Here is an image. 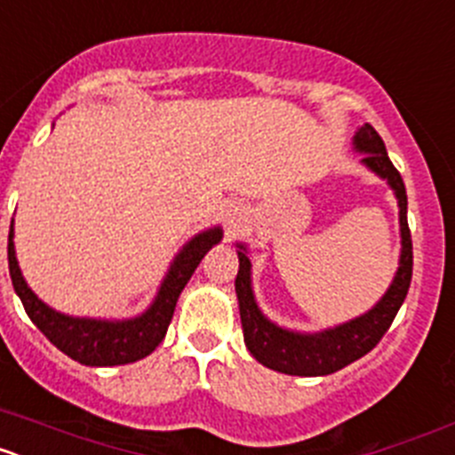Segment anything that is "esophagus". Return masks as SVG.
<instances>
[{
    "label": "esophagus",
    "mask_w": 455,
    "mask_h": 455,
    "mask_svg": "<svg viewBox=\"0 0 455 455\" xmlns=\"http://www.w3.org/2000/svg\"><path fill=\"white\" fill-rule=\"evenodd\" d=\"M230 223H235V219H232V220H230Z\"/></svg>",
    "instance_id": "esophagus-1"
}]
</instances>
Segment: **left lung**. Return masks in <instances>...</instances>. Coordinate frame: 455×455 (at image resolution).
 <instances>
[{
  "label": "left lung",
  "instance_id": "1",
  "mask_svg": "<svg viewBox=\"0 0 455 455\" xmlns=\"http://www.w3.org/2000/svg\"><path fill=\"white\" fill-rule=\"evenodd\" d=\"M353 146L355 150L364 152L363 162L380 178L387 180L399 200L401 246H403L399 271L394 275L387 293L367 315L319 332V335H299V332L277 328L259 312L251 289V259L243 252L246 248L239 246V273H236L235 287L236 299H239L243 341L257 363H262L273 371L289 373V376H328L355 363L383 339L408 296L410 280H412V239H410L408 228V196H405L403 178L389 162L383 139L378 136L371 124H363L357 130Z\"/></svg>",
  "mask_w": 455,
  "mask_h": 455
}]
</instances>
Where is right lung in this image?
<instances>
[{"instance_id":"1","label":"right lung","mask_w":455,"mask_h":455,"mask_svg":"<svg viewBox=\"0 0 455 455\" xmlns=\"http://www.w3.org/2000/svg\"><path fill=\"white\" fill-rule=\"evenodd\" d=\"M220 235L223 232L214 228V230L193 236L182 248V252L175 257L150 309L146 315L130 321L75 319V316L54 312L43 300H38V296L24 283L18 259H15L13 225L8 232V271H11L15 293L22 300L29 319L59 351L86 367H114V364L136 363L140 357L150 355L162 344L184 284L198 268L204 252L214 243H219Z\"/></svg>"}]
</instances>
